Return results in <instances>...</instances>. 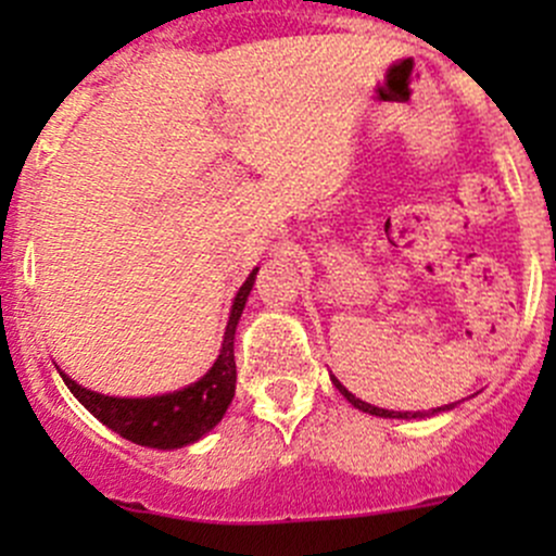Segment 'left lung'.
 Wrapping results in <instances>:
<instances>
[{
    "instance_id": "left-lung-1",
    "label": "left lung",
    "mask_w": 556,
    "mask_h": 556,
    "mask_svg": "<svg viewBox=\"0 0 556 556\" xmlns=\"http://www.w3.org/2000/svg\"><path fill=\"white\" fill-rule=\"evenodd\" d=\"M330 382L336 384V390H339L341 395H344L346 401H350L352 406H355V408H361V412H366V414H377V417H387V419H425V417H435V414H441V412H450V408H454V403H450V406L430 408V412H390V408H379V406H371V403H366V401H361V397H355V395H352L350 390H346L344 384L339 382V379H336V377H330Z\"/></svg>"
}]
</instances>
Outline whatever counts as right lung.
<instances>
[{
	"instance_id": "1",
	"label": "right lung",
	"mask_w": 556,
	"mask_h": 556,
	"mask_svg": "<svg viewBox=\"0 0 556 556\" xmlns=\"http://www.w3.org/2000/svg\"><path fill=\"white\" fill-rule=\"evenodd\" d=\"M257 268L247 277L233 299L231 317H228L226 336H223V350L217 355L215 366L199 379V382L182 387L177 392L153 397H112L93 392L72 382L64 371L61 379L70 387L72 395L99 419L106 428L115 430L126 441L150 450H179L201 435L210 433L223 419L226 408L231 406L233 392H237V361H233V336H237L239 317H242L247 295L255 285Z\"/></svg>"
}]
</instances>
